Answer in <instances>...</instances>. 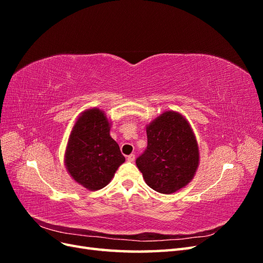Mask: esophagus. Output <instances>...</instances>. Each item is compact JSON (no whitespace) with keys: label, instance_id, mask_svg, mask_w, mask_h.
Returning a JSON list of instances; mask_svg holds the SVG:
<instances>
[{"label":"esophagus","instance_id":"obj_1","mask_svg":"<svg viewBox=\"0 0 263 263\" xmlns=\"http://www.w3.org/2000/svg\"><path fill=\"white\" fill-rule=\"evenodd\" d=\"M135 155L134 154H132V155H129L128 157H127V161H129V162H134L135 161Z\"/></svg>","mask_w":263,"mask_h":263}]
</instances>
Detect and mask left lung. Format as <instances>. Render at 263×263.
Masks as SVG:
<instances>
[{
    "mask_svg": "<svg viewBox=\"0 0 263 263\" xmlns=\"http://www.w3.org/2000/svg\"><path fill=\"white\" fill-rule=\"evenodd\" d=\"M148 146L136 164L147 185L171 194L192 181L200 163L195 135L187 119L165 110L146 127Z\"/></svg>",
    "mask_w": 263,
    "mask_h": 263,
    "instance_id": "left-lung-1",
    "label": "left lung"
}]
</instances>
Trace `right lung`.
Instances as JSON below:
<instances>
[{"instance_id": "right-lung-1", "label": "right lung", "mask_w": 263, "mask_h": 263, "mask_svg": "<svg viewBox=\"0 0 263 263\" xmlns=\"http://www.w3.org/2000/svg\"><path fill=\"white\" fill-rule=\"evenodd\" d=\"M110 123L98 107L85 109L77 118L65 154L67 171L90 191L106 186L125 161L117 142L110 137Z\"/></svg>"}]
</instances>
